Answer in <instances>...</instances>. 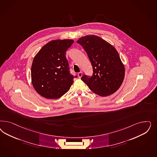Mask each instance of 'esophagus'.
Masks as SVG:
<instances>
[{
  "mask_svg": "<svg viewBox=\"0 0 157 157\" xmlns=\"http://www.w3.org/2000/svg\"><path fill=\"white\" fill-rule=\"evenodd\" d=\"M77 75H78V77H79V78H81V77H82V71H80V72L78 73Z\"/></svg>",
  "mask_w": 157,
  "mask_h": 157,
  "instance_id": "esophagus-1",
  "label": "esophagus"
}]
</instances>
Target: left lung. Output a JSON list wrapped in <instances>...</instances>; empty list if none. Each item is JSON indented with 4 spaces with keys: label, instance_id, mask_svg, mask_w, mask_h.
Masks as SVG:
<instances>
[{
    "label": "left lung",
    "instance_id": "left-lung-1",
    "mask_svg": "<svg viewBox=\"0 0 157 157\" xmlns=\"http://www.w3.org/2000/svg\"><path fill=\"white\" fill-rule=\"evenodd\" d=\"M77 43L86 51L93 68L91 77H81L91 91L101 96L116 92L124 79L125 67L116 48L99 36L87 35Z\"/></svg>",
    "mask_w": 157,
    "mask_h": 157
}]
</instances>
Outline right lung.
<instances>
[{
  "instance_id": "obj_1",
  "label": "right lung",
  "mask_w": 157,
  "mask_h": 157,
  "mask_svg": "<svg viewBox=\"0 0 157 157\" xmlns=\"http://www.w3.org/2000/svg\"><path fill=\"white\" fill-rule=\"evenodd\" d=\"M74 40H52L36 55L31 67L32 83L36 91L47 99H56L69 90L74 77L71 75L66 51Z\"/></svg>"
}]
</instances>
